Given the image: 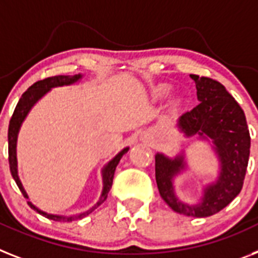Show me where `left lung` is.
Returning a JSON list of instances; mask_svg holds the SVG:
<instances>
[{"label":"left lung","mask_w":258,"mask_h":258,"mask_svg":"<svg viewBox=\"0 0 258 258\" xmlns=\"http://www.w3.org/2000/svg\"><path fill=\"white\" fill-rule=\"evenodd\" d=\"M197 86L201 103L183 113L179 127L186 136L199 134L212 138L221 162L218 182L204 190L201 204L188 206L179 202L172 191V176L184 169L182 155L175 159L155 155V180L163 201L175 212L194 218H207L227 207L240 194L249 161V136L244 110L221 83L206 76L190 75Z\"/></svg>","instance_id":"8db88e82"}]
</instances>
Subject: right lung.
Here are the masks:
<instances>
[{
  "mask_svg": "<svg viewBox=\"0 0 258 258\" xmlns=\"http://www.w3.org/2000/svg\"><path fill=\"white\" fill-rule=\"evenodd\" d=\"M82 78V75H75V76H66V75H57V76H51V78H46L43 80H39V82L34 83L33 86L27 89L26 92L23 93L19 99L18 104H17L16 109H14V113H13L12 118H10V124H9V131H8V141H9V165H10V172H12L13 178L16 180L17 186L19 187L21 192L23 194V197L27 198L26 191L23 190L22 184H21V180L18 178V174H17V158H16V144H17V134H18L19 126L22 124V121L25 120L26 114L29 113V110L31 109V106L37 103L38 100L42 97L46 92L50 91V88L52 87H60V86H68V84H72V83L78 82L79 79ZM129 149H124L122 152H120L118 154L114 157L112 161H110L108 165L104 167L103 170V179H104V190L103 194H101V198L100 201L93 206L91 210L86 211L80 215H75V216H68V218H64V216H57V215H51L46 214L43 211H39L35 206L29 202V206L31 208L39 212L40 215H43L44 218L51 219V220L55 221H72L76 220V219H82L84 216H87L88 214H91L95 208H97L100 204L103 203L104 201L108 197V192H109L110 187H112V183H113V176L114 171H116V167L120 162L121 157L127 152Z\"/></svg>",
  "mask_w": 258,
  "mask_h": 258,
  "instance_id": "obj_1",
  "label": "right lung"
}]
</instances>
